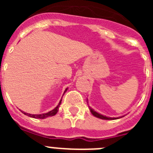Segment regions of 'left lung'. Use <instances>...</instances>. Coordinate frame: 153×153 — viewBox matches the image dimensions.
<instances>
[{
    "label": "left lung",
    "mask_w": 153,
    "mask_h": 153,
    "mask_svg": "<svg viewBox=\"0 0 153 153\" xmlns=\"http://www.w3.org/2000/svg\"><path fill=\"white\" fill-rule=\"evenodd\" d=\"M90 112L92 113V114H93L94 117H97V118L102 119V120H116V119H117V118H110V117H105V116H102V115L97 113V112L94 111V110H93V109H91V108H90Z\"/></svg>",
    "instance_id": "8db88e82"
}]
</instances>
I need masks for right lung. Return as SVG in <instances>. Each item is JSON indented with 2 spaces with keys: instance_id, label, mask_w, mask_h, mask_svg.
Instances as JSON below:
<instances>
[{
  "instance_id": "1",
  "label": "right lung",
  "mask_w": 153,
  "mask_h": 153,
  "mask_svg": "<svg viewBox=\"0 0 153 153\" xmlns=\"http://www.w3.org/2000/svg\"><path fill=\"white\" fill-rule=\"evenodd\" d=\"M67 89H66L65 92L67 91ZM61 101H62V100H60V102H59L58 106H56V108H54V109H53V110H51V111L48 112V113H43V114H39V115H34V114L32 115V114H28V113H25V112H23V111H21V112H22L24 115H27V116H28V117H32V118L42 119V120H43V119H46V118H47V117H53V116L56 115L58 112V109H59V106H60V105L61 104Z\"/></svg>"
}]
</instances>
